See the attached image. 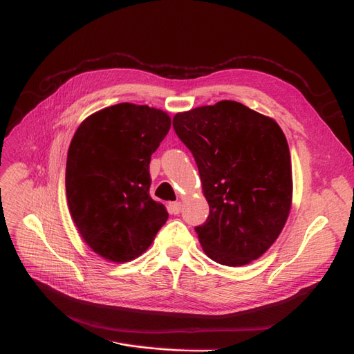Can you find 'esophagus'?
<instances>
[{"instance_id": "obj_1", "label": "esophagus", "mask_w": 354, "mask_h": 354, "mask_svg": "<svg viewBox=\"0 0 354 354\" xmlns=\"http://www.w3.org/2000/svg\"><path fill=\"white\" fill-rule=\"evenodd\" d=\"M180 207H183V205H180V201H174V203H169L167 209L171 215H178L180 212Z\"/></svg>"}]
</instances>
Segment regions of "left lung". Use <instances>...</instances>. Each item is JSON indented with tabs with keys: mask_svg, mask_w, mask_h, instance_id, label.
Returning <instances> with one entry per match:
<instances>
[{
	"mask_svg": "<svg viewBox=\"0 0 354 354\" xmlns=\"http://www.w3.org/2000/svg\"><path fill=\"white\" fill-rule=\"evenodd\" d=\"M174 129L194 156L210 209L196 227L205 254L222 266L250 264L274 243L290 212L283 130L234 100L178 113Z\"/></svg>",
	"mask_w": 354,
	"mask_h": 354,
	"instance_id": "left-lung-1",
	"label": "left lung"
}]
</instances>
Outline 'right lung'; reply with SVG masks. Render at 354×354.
Wrapping results in <instances>:
<instances>
[{"label": "right lung", "instance_id": "right-lung-1", "mask_svg": "<svg viewBox=\"0 0 354 354\" xmlns=\"http://www.w3.org/2000/svg\"><path fill=\"white\" fill-rule=\"evenodd\" d=\"M170 129L167 113L117 104L88 115L71 140L66 200L80 236L99 257L129 262L169 218L149 196V161Z\"/></svg>", "mask_w": 354, "mask_h": 354}]
</instances>
